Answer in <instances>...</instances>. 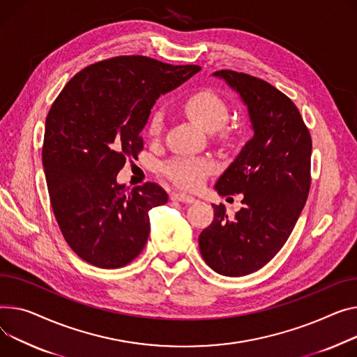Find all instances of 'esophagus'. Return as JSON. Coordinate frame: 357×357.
I'll return each mask as SVG.
<instances>
[{
  "instance_id": "esophagus-1",
  "label": "esophagus",
  "mask_w": 357,
  "mask_h": 357,
  "mask_svg": "<svg viewBox=\"0 0 357 357\" xmlns=\"http://www.w3.org/2000/svg\"><path fill=\"white\" fill-rule=\"evenodd\" d=\"M172 201H179V202H185V204H192L195 202L197 199L191 195H186V194H182V192H174L172 197H171Z\"/></svg>"
}]
</instances>
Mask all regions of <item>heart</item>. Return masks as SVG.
<instances>
[{
    "label": "heart",
    "mask_w": 357,
    "mask_h": 357,
    "mask_svg": "<svg viewBox=\"0 0 357 357\" xmlns=\"http://www.w3.org/2000/svg\"><path fill=\"white\" fill-rule=\"evenodd\" d=\"M183 112L195 123L206 130H217L225 125L229 116L227 102L211 90H198L189 94L182 102ZM165 125L163 112L158 107L152 109L148 117L146 132L149 137L158 139L162 135ZM215 160L211 158H194L179 155L166 160L162 166L163 175L176 186L186 191H197L206 178L215 171Z\"/></svg>",
    "instance_id": "heart-1"
}]
</instances>
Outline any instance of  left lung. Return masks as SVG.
<instances>
[{
  "label": "left lung",
  "instance_id": "obj_1",
  "mask_svg": "<svg viewBox=\"0 0 357 357\" xmlns=\"http://www.w3.org/2000/svg\"><path fill=\"white\" fill-rule=\"evenodd\" d=\"M240 93L254 136L220 176V195L243 194V208L228 217L212 205L213 221L199 234V251L218 274H251L282 248L310 191L312 136L282 91L263 79L234 70L213 73Z\"/></svg>",
  "mask_w": 357,
  "mask_h": 357
}]
</instances>
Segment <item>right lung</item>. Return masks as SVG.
<instances>
[{"mask_svg": "<svg viewBox=\"0 0 357 357\" xmlns=\"http://www.w3.org/2000/svg\"><path fill=\"white\" fill-rule=\"evenodd\" d=\"M201 70L146 56H119L84 67L45 119L43 166L59 228L86 263L121 268L144 250L148 212L168 194L146 182L132 191L116 176L144 151L142 129L162 93Z\"/></svg>", "mask_w": 357, "mask_h": 357, "instance_id": "right-lung-1", "label": "right lung"}]
</instances>
